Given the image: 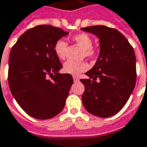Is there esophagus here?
<instances>
[{
  "mask_svg": "<svg viewBox=\"0 0 147 147\" xmlns=\"http://www.w3.org/2000/svg\"><path fill=\"white\" fill-rule=\"evenodd\" d=\"M73 80H74V82H79V81H80V80L78 79V77L76 76H74Z\"/></svg>",
  "mask_w": 147,
  "mask_h": 147,
  "instance_id": "esophagus-1",
  "label": "esophagus"
}]
</instances>
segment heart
Masks as SVG:
<instances>
[{
	"label": "heart",
	"instance_id": "heart-1",
	"mask_svg": "<svg viewBox=\"0 0 147 147\" xmlns=\"http://www.w3.org/2000/svg\"><path fill=\"white\" fill-rule=\"evenodd\" d=\"M72 41L75 42L78 46L82 48L81 56L82 57H92L95 54V51L92 49L93 40L89 35L86 33H80L75 35L71 38ZM68 45L63 40H59L54 45V51L56 56L60 59H64L67 54ZM88 64L84 61H74L67 60L63 66V71L67 74L72 76H78L83 71L88 69Z\"/></svg>",
	"mask_w": 147,
	"mask_h": 147
}]
</instances>
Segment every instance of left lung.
Instances as JSON below:
<instances>
[{
    "label": "left lung",
    "instance_id": "1",
    "mask_svg": "<svg viewBox=\"0 0 147 147\" xmlns=\"http://www.w3.org/2000/svg\"><path fill=\"white\" fill-rule=\"evenodd\" d=\"M81 30L97 36L100 45L96 63L85 73L89 79L80 80L85 87L83 105L95 116H112L125 106L135 87L134 49L123 35L112 28L95 25Z\"/></svg>",
    "mask_w": 147,
    "mask_h": 147
}]
</instances>
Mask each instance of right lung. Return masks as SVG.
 <instances>
[{"instance_id":"1","label":"right lung","mask_w":147,"mask_h":147,"mask_svg":"<svg viewBox=\"0 0 147 147\" xmlns=\"http://www.w3.org/2000/svg\"><path fill=\"white\" fill-rule=\"evenodd\" d=\"M67 34L49 24L37 25L21 35L11 49L10 91L20 107L35 119L53 118L65 106L73 79L70 74L59 73L63 66L54 45Z\"/></svg>"}]
</instances>
